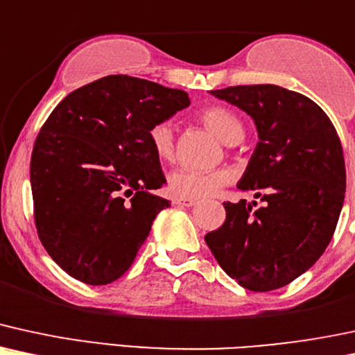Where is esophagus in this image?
<instances>
[{
    "instance_id": "esophagus-1",
    "label": "esophagus",
    "mask_w": 355,
    "mask_h": 355,
    "mask_svg": "<svg viewBox=\"0 0 355 355\" xmlns=\"http://www.w3.org/2000/svg\"><path fill=\"white\" fill-rule=\"evenodd\" d=\"M173 204H176V206H182V207H191V206H194L196 201H194V199L174 198V199H173Z\"/></svg>"
}]
</instances>
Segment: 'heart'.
I'll return each mask as SVG.
<instances>
[{"instance_id":"b5f03b06","label":"heart","mask_w":355,"mask_h":355,"mask_svg":"<svg viewBox=\"0 0 355 355\" xmlns=\"http://www.w3.org/2000/svg\"><path fill=\"white\" fill-rule=\"evenodd\" d=\"M199 119L223 143L237 144L244 137V124L231 110L223 106H209L199 112ZM148 141L159 161H173L176 153L174 128L168 121L153 124L148 131ZM232 181V173L226 168L214 171H196L179 168L169 174V193L181 199H204L216 194L220 187Z\"/></svg>"}]
</instances>
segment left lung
<instances>
[{
	"instance_id": "obj_1",
	"label": "left lung",
	"mask_w": 355,
	"mask_h": 355,
	"mask_svg": "<svg viewBox=\"0 0 355 355\" xmlns=\"http://www.w3.org/2000/svg\"><path fill=\"white\" fill-rule=\"evenodd\" d=\"M211 94L254 119L259 143L237 187L264 206L224 202L226 220L204 239L245 289H279L311 269L334 234L345 194L340 139L318 104L286 87L231 86Z\"/></svg>"
}]
</instances>
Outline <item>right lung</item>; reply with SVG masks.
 I'll return each mask as SVG.
<instances>
[{"label":"right lung","mask_w":355,"mask_h":355,"mask_svg":"<svg viewBox=\"0 0 355 355\" xmlns=\"http://www.w3.org/2000/svg\"><path fill=\"white\" fill-rule=\"evenodd\" d=\"M191 104L186 91L112 74L54 107L31 154L37 236L53 261L91 286L131 268L153 220L171 206L148 131Z\"/></svg>","instance_id":"right-lung-1"}]
</instances>
